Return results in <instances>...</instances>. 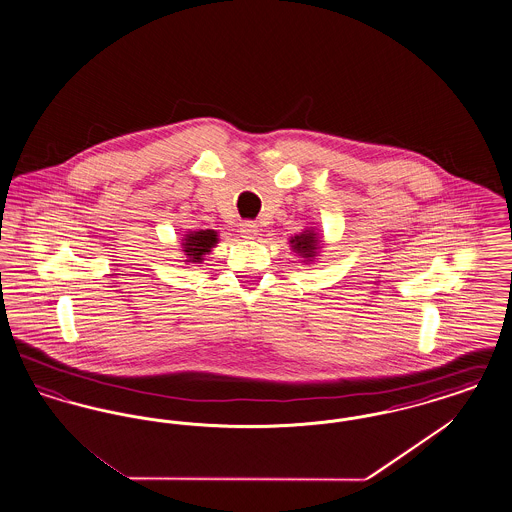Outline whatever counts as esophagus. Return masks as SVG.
I'll list each match as a JSON object with an SVG mask.
<instances>
[{"mask_svg":"<svg viewBox=\"0 0 512 512\" xmlns=\"http://www.w3.org/2000/svg\"><path fill=\"white\" fill-rule=\"evenodd\" d=\"M240 234H242V238L253 240V238L259 236V226L255 222H242L240 224Z\"/></svg>","mask_w":512,"mask_h":512,"instance_id":"34e87169","label":"esophagus"}]
</instances>
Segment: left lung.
<instances>
[{
  "label": "left lung",
  "instance_id": "obj_1",
  "mask_svg": "<svg viewBox=\"0 0 512 512\" xmlns=\"http://www.w3.org/2000/svg\"><path fill=\"white\" fill-rule=\"evenodd\" d=\"M290 247H292L293 253H297L303 259L301 263L311 265L322 249V238H320L317 228L307 226L303 232L290 238Z\"/></svg>",
  "mask_w": 512,
  "mask_h": 512
}]
</instances>
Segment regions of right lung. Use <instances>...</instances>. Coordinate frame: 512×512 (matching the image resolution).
Returning <instances> with one entry per match:
<instances>
[{
  "label": "right lung",
  "instance_id": "1",
  "mask_svg": "<svg viewBox=\"0 0 512 512\" xmlns=\"http://www.w3.org/2000/svg\"><path fill=\"white\" fill-rule=\"evenodd\" d=\"M219 244V232L215 230H190L182 238V255L186 265L203 263L205 255Z\"/></svg>",
  "mask_w": 512,
  "mask_h": 512
}]
</instances>
